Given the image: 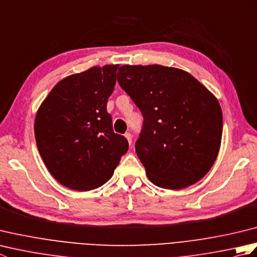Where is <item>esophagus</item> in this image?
Here are the masks:
<instances>
[{
    "mask_svg": "<svg viewBox=\"0 0 257 257\" xmlns=\"http://www.w3.org/2000/svg\"><path fill=\"white\" fill-rule=\"evenodd\" d=\"M124 137H125V139L128 140L129 145H132V143H133V137H132V134H130V133H125V134H124Z\"/></svg>",
    "mask_w": 257,
    "mask_h": 257,
    "instance_id": "1",
    "label": "esophagus"
}]
</instances>
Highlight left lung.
<instances>
[{"mask_svg": "<svg viewBox=\"0 0 257 257\" xmlns=\"http://www.w3.org/2000/svg\"><path fill=\"white\" fill-rule=\"evenodd\" d=\"M117 79L144 116L135 148L150 181L181 190L203 178L222 139L215 96L191 74L162 65H123Z\"/></svg>", "mask_w": 257, "mask_h": 257, "instance_id": "1", "label": "left lung"}]
</instances>
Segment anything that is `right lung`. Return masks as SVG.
<instances>
[{
  "mask_svg": "<svg viewBox=\"0 0 257 257\" xmlns=\"http://www.w3.org/2000/svg\"><path fill=\"white\" fill-rule=\"evenodd\" d=\"M119 65L94 66L55 85L36 112V145L47 170L64 187L89 191L112 177L128 150L114 134L107 100Z\"/></svg>",
  "mask_w": 257,
  "mask_h": 257,
  "instance_id": "obj_1",
  "label": "right lung"
}]
</instances>
